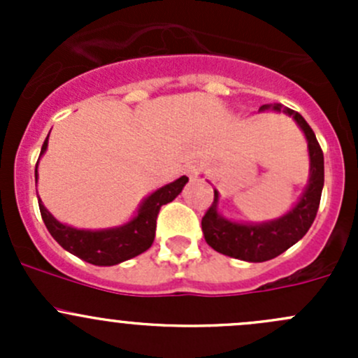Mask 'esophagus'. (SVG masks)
<instances>
[{"mask_svg":"<svg viewBox=\"0 0 358 358\" xmlns=\"http://www.w3.org/2000/svg\"><path fill=\"white\" fill-rule=\"evenodd\" d=\"M202 169H204V164L199 161H194V162H190V164H187V175H189L190 178H196Z\"/></svg>","mask_w":358,"mask_h":358,"instance_id":"1","label":"esophagus"}]
</instances>
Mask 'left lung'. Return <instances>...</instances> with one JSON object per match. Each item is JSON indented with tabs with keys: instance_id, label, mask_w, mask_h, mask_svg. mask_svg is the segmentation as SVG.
Instances as JSON below:
<instances>
[{
	"instance_id": "obj_1",
	"label": "left lung",
	"mask_w": 358,
	"mask_h": 358,
	"mask_svg": "<svg viewBox=\"0 0 358 358\" xmlns=\"http://www.w3.org/2000/svg\"><path fill=\"white\" fill-rule=\"evenodd\" d=\"M265 110L282 112L289 115L305 135L306 143H308L310 173L308 183L301 197L286 215L279 218L259 223H244L222 215L218 208L220 192L215 189V201L201 222L206 243L215 251L251 263H262L282 255L308 232L319 211L324 187V154L308 122L303 119L301 114L282 107L280 103H273V106L266 103L259 107V112Z\"/></svg>"
}]
</instances>
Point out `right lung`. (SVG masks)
Returning a JSON list of instances; mask_svg holds the SVG:
<instances>
[{
	"label": "right lung",
	"mask_w": 358,
	"mask_h": 358,
	"mask_svg": "<svg viewBox=\"0 0 358 358\" xmlns=\"http://www.w3.org/2000/svg\"><path fill=\"white\" fill-rule=\"evenodd\" d=\"M48 136L43 143L39 159L48 149ZM38 164H36L34 171L36 182H38ZM187 182H189L187 176H180L175 182L159 187L140 202L131 220L119 227H109V229H76V227L59 222L38 197L39 211H41L43 222H45L48 232L66 251L81 258L83 262L92 263V265L112 266L135 258L152 246L154 237H156L159 209L162 204H168L175 199L182 192Z\"/></svg>",
	"instance_id": "add662e5"
}]
</instances>
